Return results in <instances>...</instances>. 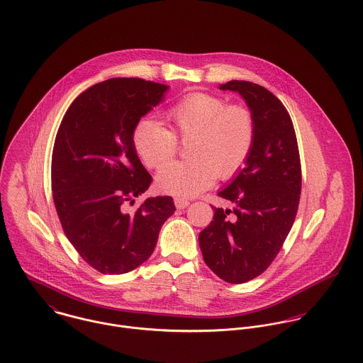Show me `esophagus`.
<instances>
[{"label": "esophagus", "mask_w": 363, "mask_h": 363, "mask_svg": "<svg viewBox=\"0 0 363 363\" xmlns=\"http://www.w3.org/2000/svg\"><path fill=\"white\" fill-rule=\"evenodd\" d=\"M174 206H176V208H179V209H184V208L190 206V201L184 200V199H180V197H176L174 199Z\"/></svg>", "instance_id": "34e87169"}]
</instances>
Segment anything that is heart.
Returning a JSON list of instances; mask_svg holds the SVG:
<instances>
[{"label": "heart", "instance_id": "obj_1", "mask_svg": "<svg viewBox=\"0 0 363 363\" xmlns=\"http://www.w3.org/2000/svg\"><path fill=\"white\" fill-rule=\"evenodd\" d=\"M169 130L143 120L133 133L137 155L157 169L177 152V141L187 143L184 162L163 166L156 184L177 197H196L219 179H230L243 167L255 145L256 118L245 104L228 102L211 94L193 92L166 111Z\"/></svg>", "mask_w": 363, "mask_h": 363}]
</instances>
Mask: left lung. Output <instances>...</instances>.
Masks as SVG:
<instances>
[{"instance_id":"8db88e82","label":"left lung","mask_w":363,"mask_h":363,"mask_svg":"<svg viewBox=\"0 0 363 363\" xmlns=\"http://www.w3.org/2000/svg\"><path fill=\"white\" fill-rule=\"evenodd\" d=\"M242 95L256 118V140L246 167L218 193L235 208L213 207L199 242L208 267L229 284L262 274L279 253L301 200L302 167L291 116L264 86L229 81L219 86Z\"/></svg>"}]
</instances>
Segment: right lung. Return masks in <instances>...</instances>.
Here are the masks:
<instances>
[{
	"mask_svg": "<svg viewBox=\"0 0 363 363\" xmlns=\"http://www.w3.org/2000/svg\"><path fill=\"white\" fill-rule=\"evenodd\" d=\"M167 86L111 78L82 92L65 111L52 156V200L78 255L102 274H125L151 257L176 207L169 196L134 206L152 183L133 133Z\"/></svg>",
	"mask_w": 363,
	"mask_h": 363,
	"instance_id": "obj_1",
	"label": "right lung"
}]
</instances>
